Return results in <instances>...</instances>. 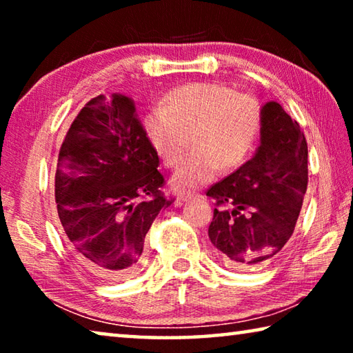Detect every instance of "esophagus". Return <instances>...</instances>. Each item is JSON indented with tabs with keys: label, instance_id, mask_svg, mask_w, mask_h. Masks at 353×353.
<instances>
[{
	"label": "esophagus",
	"instance_id": "obj_1",
	"mask_svg": "<svg viewBox=\"0 0 353 353\" xmlns=\"http://www.w3.org/2000/svg\"><path fill=\"white\" fill-rule=\"evenodd\" d=\"M190 199H191V194H183V193L177 194V196H176V205H182L183 202H187V201H190Z\"/></svg>",
	"mask_w": 353,
	"mask_h": 353
}]
</instances>
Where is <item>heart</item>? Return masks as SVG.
Wrapping results in <instances>:
<instances>
[{
    "label": "heart",
    "instance_id": "obj_1",
    "mask_svg": "<svg viewBox=\"0 0 353 353\" xmlns=\"http://www.w3.org/2000/svg\"><path fill=\"white\" fill-rule=\"evenodd\" d=\"M261 126L263 113L255 98L213 82L174 88L166 94L165 107H154L141 119L143 134L166 166L181 162L191 139L194 149L171 177L174 190L212 181L218 168L227 172L243 165Z\"/></svg>",
    "mask_w": 353,
    "mask_h": 353
}]
</instances>
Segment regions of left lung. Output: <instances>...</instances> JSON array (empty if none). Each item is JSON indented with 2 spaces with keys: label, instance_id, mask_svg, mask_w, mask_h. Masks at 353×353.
<instances>
[{
  "label": "left lung",
  "instance_id": "left-lung-1",
  "mask_svg": "<svg viewBox=\"0 0 353 353\" xmlns=\"http://www.w3.org/2000/svg\"><path fill=\"white\" fill-rule=\"evenodd\" d=\"M260 145L234 174L208 188L216 201L208 238L236 271L266 266L292 235L308 183V148L276 101L261 107Z\"/></svg>",
  "mask_w": 353,
  "mask_h": 353
}]
</instances>
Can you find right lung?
<instances>
[{
    "label": "right lung",
    "mask_w": 353,
    "mask_h": 353,
    "mask_svg": "<svg viewBox=\"0 0 353 353\" xmlns=\"http://www.w3.org/2000/svg\"><path fill=\"white\" fill-rule=\"evenodd\" d=\"M157 166L128 97L99 94L71 124L57 160V213L70 250L94 276L117 282L139 271L149 227L171 204Z\"/></svg>",
    "instance_id": "add662e5"
}]
</instances>
